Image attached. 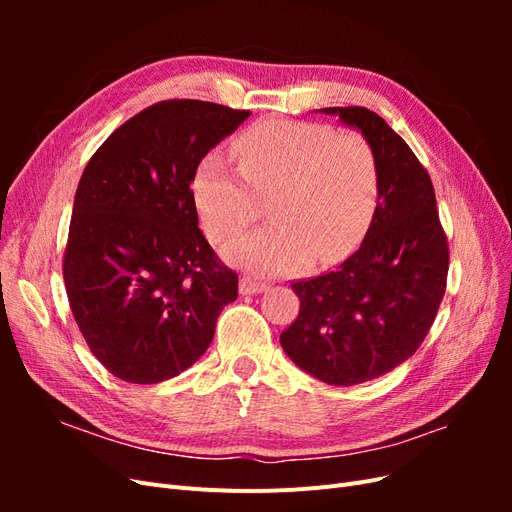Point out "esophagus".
<instances>
[{"instance_id":"obj_1","label":"esophagus","mask_w":512,"mask_h":512,"mask_svg":"<svg viewBox=\"0 0 512 512\" xmlns=\"http://www.w3.org/2000/svg\"><path fill=\"white\" fill-rule=\"evenodd\" d=\"M267 290V284H262V282H256V280H252V277H241V282H239V292L241 294H260V292H265Z\"/></svg>"}]
</instances>
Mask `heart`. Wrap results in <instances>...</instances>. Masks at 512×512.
Returning <instances> with one entry per match:
<instances>
[{
    "instance_id": "1",
    "label": "heart",
    "mask_w": 512,
    "mask_h": 512,
    "mask_svg": "<svg viewBox=\"0 0 512 512\" xmlns=\"http://www.w3.org/2000/svg\"><path fill=\"white\" fill-rule=\"evenodd\" d=\"M239 175L220 153H207L192 177V198L207 237L224 243L256 218V196H269L273 224L228 243V265L275 277L350 256L378 200L374 153L356 134L329 126L267 119L232 143Z\"/></svg>"
}]
</instances>
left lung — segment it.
I'll use <instances>...</instances> for the list:
<instances>
[{
    "label": "left lung",
    "mask_w": 512,
    "mask_h": 512,
    "mask_svg": "<svg viewBox=\"0 0 512 512\" xmlns=\"http://www.w3.org/2000/svg\"><path fill=\"white\" fill-rule=\"evenodd\" d=\"M361 132L378 170V205L365 239L335 271L292 284L299 316L280 335L288 359L327 384L389 374L423 344L446 290L448 245L427 170L369 108L329 106Z\"/></svg>",
    "instance_id": "8db88e82"
}]
</instances>
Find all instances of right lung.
I'll return each instance as SVG.
<instances>
[{"label": "right lung", "instance_id": "right-lung-1", "mask_svg": "<svg viewBox=\"0 0 512 512\" xmlns=\"http://www.w3.org/2000/svg\"><path fill=\"white\" fill-rule=\"evenodd\" d=\"M247 117L200 100L153 104L83 170L64 282L89 350L123 382L156 384L192 367L237 299V273L198 228L192 177Z\"/></svg>", "mask_w": 512, "mask_h": 512}]
</instances>
